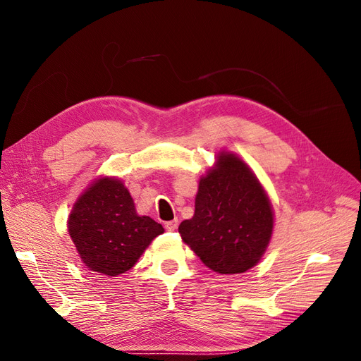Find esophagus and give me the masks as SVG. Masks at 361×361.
<instances>
[{
    "instance_id": "1",
    "label": "esophagus",
    "mask_w": 361,
    "mask_h": 361,
    "mask_svg": "<svg viewBox=\"0 0 361 361\" xmlns=\"http://www.w3.org/2000/svg\"><path fill=\"white\" fill-rule=\"evenodd\" d=\"M177 226H178V221H177V219L165 222V228H166L168 231H176Z\"/></svg>"
}]
</instances>
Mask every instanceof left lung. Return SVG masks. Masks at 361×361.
Here are the masks:
<instances>
[{"mask_svg": "<svg viewBox=\"0 0 361 361\" xmlns=\"http://www.w3.org/2000/svg\"><path fill=\"white\" fill-rule=\"evenodd\" d=\"M183 241L214 272L243 274L259 263L274 233V207L238 155L219 152L199 180L195 215L180 224Z\"/></svg>", "mask_w": 361, "mask_h": 361, "instance_id": "obj_1", "label": "left lung"}]
</instances>
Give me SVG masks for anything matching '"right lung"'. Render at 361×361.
Masks as SVG:
<instances>
[{
  "instance_id": "add662e5",
  "label": "right lung",
  "mask_w": 361,
  "mask_h": 361,
  "mask_svg": "<svg viewBox=\"0 0 361 361\" xmlns=\"http://www.w3.org/2000/svg\"><path fill=\"white\" fill-rule=\"evenodd\" d=\"M67 230L85 267L106 276L131 269L152 240L165 231L136 212L120 178L106 176L92 181L74 202Z\"/></svg>"
}]
</instances>
